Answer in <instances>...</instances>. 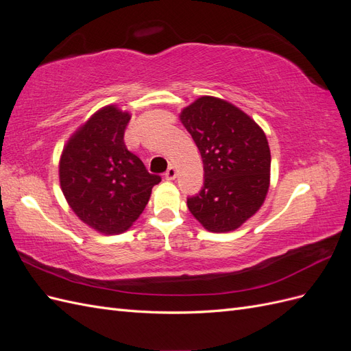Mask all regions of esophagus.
Returning <instances> with one entry per match:
<instances>
[{
  "label": "esophagus",
  "instance_id": "esophagus-1",
  "mask_svg": "<svg viewBox=\"0 0 351 351\" xmlns=\"http://www.w3.org/2000/svg\"><path fill=\"white\" fill-rule=\"evenodd\" d=\"M164 176H165V178H167V180H174V178H176V176H177V169H176V167H174V165H169Z\"/></svg>",
  "mask_w": 351,
  "mask_h": 351
}]
</instances>
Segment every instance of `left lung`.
<instances>
[{
    "instance_id": "8db88e82",
    "label": "left lung",
    "mask_w": 351,
    "mask_h": 351,
    "mask_svg": "<svg viewBox=\"0 0 351 351\" xmlns=\"http://www.w3.org/2000/svg\"><path fill=\"white\" fill-rule=\"evenodd\" d=\"M180 119L204 162V186L187 197L189 210L209 231L239 228L261 208L268 192L267 136L247 114L212 97L189 105Z\"/></svg>"
}]
</instances>
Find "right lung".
<instances>
[{
  "label": "right lung",
  "instance_id": "add662e5",
  "mask_svg": "<svg viewBox=\"0 0 351 351\" xmlns=\"http://www.w3.org/2000/svg\"><path fill=\"white\" fill-rule=\"evenodd\" d=\"M130 115L105 107L74 133L60 161L69 205L92 228L123 232L139 218L161 176L151 174L124 143Z\"/></svg>",
  "mask_w": 351,
  "mask_h": 351
}]
</instances>
